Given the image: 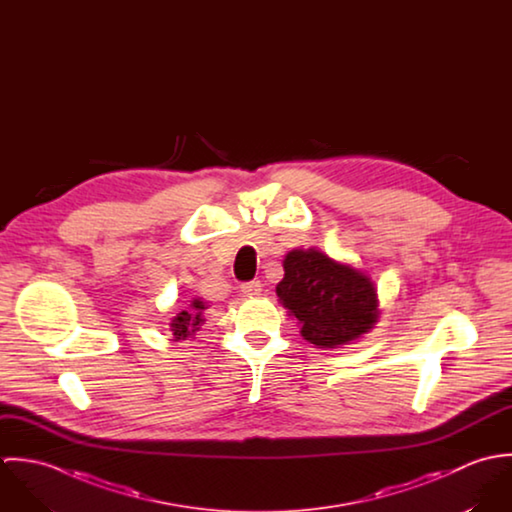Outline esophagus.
Wrapping results in <instances>:
<instances>
[{"instance_id":"34e87169","label":"esophagus","mask_w":512,"mask_h":512,"mask_svg":"<svg viewBox=\"0 0 512 512\" xmlns=\"http://www.w3.org/2000/svg\"><path fill=\"white\" fill-rule=\"evenodd\" d=\"M240 292L244 293L246 297H256V295H260V292H262V284H260L258 280L244 282V284L240 286Z\"/></svg>"}]
</instances>
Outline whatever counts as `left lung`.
Here are the masks:
<instances>
[{"mask_svg": "<svg viewBox=\"0 0 512 512\" xmlns=\"http://www.w3.org/2000/svg\"><path fill=\"white\" fill-rule=\"evenodd\" d=\"M284 272L276 293L301 323V335L309 343L333 349L376 323V292L365 274L315 248L290 252Z\"/></svg>", "mask_w": 512, "mask_h": 512, "instance_id": "left-lung-1", "label": "left lung"}]
</instances>
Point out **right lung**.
Listing matches in <instances>:
<instances>
[{
    "instance_id": "right-lung-1",
    "label": "right lung",
    "mask_w": 512,
    "mask_h": 512,
    "mask_svg": "<svg viewBox=\"0 0 512 512\" xmlns=\"http://www.w3.org/2000/svg\"><path fill=\"white\" fill-rule=\"evenodd\" d=\"M205 303L201 299H193L189 307L181 309V313H177V317H173L171 321V331L175 341L179 339H187L191 335H195L199 331V327L203 325V313H205Z\"/></svg>"
}]
</instances>
